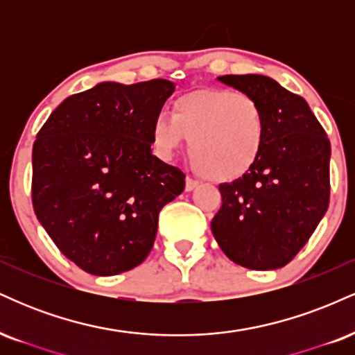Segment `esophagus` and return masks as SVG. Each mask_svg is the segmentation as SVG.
<instances>
[{
  "label": "esophagus",
  "instance_id": "34e87169",
  "mask_svg": "<svg viewBox=\"0 0 355 355\" xmlns=\"http://www.w3.org/2000/svg\"><path fill=\"white\" fill-rule=\"evenodd\" d=\"M198 187V180H193V178H190V177H187V180H185V190L187 191H191V190H195Z\"/></svg>",
  "mask_w": 355,
  "mask_h": 355
}]
</instances>
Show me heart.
<instances>
[{
	"label": "heart",
	"mask_w": 355,
	"mask_h": 355,
	"mask_svg": "<svg viewBox=\"0 0 355 355\" xmlns=\"http://www.w3.org/2000/svg\"><path fill=\"white\" fill-rule=\"evenodd\" d=\"M267 135L266 113L254 96L223 88L185 93L172 115L158 110L150 125L155 153L170 160L190 138L193 168L211 180L242 177L260 158Z\"/></svg>",
	"instance_id": "b5f03b06"
}]
</instances>
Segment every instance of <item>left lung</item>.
Returning a JSON list of instances; mask_svg holds the SVG:
<instances>
[{"label": "left lung", "mask_w": 355, "mask_h": 355, "mask_svg": "<svg viewBox=\"0 0 355 355\" xmlns=\"http://www.w3.org/2000/svg\"><path fill=\"white\" fill-rule=\"evenodd\" d=\"M254 96L267 120L260 158L245 175L220 183L211 234L232 262L275 270L299 254L331 197V141L307 101L263 75L218 76Z\"/></svg>", "instance_id": "8db88e82"}]
</instances>
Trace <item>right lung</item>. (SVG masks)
<instances>
[{"label": "right lung", "instance_id": "obj_1", "mask_svg": "<svg viewBox=\"0 0 355 355\" xmlns=\"http://www.w3.org/2000/svg\"><path fill=\"white\" fill-rule=\"evenodd\" d=\"M168 80L103 81L68 96L36 135L31 198L60 252L92 275L132 270L152 250L158 214L185 175L152 153Z\"/></svg>", "mask_w": 355, "mask_h": 355}]
</instances>
